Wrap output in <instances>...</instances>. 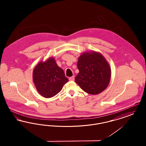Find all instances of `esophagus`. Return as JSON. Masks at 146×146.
I'll return each mask as SVG.
<instances>
[{"label":"esophagus","instance_id":"obj_1","mask_svg":"<svg viewBox=\"0 0 146 146\" xmlns=\"http://www.w3.org/2000/svg\"><path fill=\"white\" fill-rule=\"evenodd\" d=\"M69 80L70 81H73L74 80V76H72L69 78Z\"/></svg>","mask_w":146,"mask_h":146}]
</instances>
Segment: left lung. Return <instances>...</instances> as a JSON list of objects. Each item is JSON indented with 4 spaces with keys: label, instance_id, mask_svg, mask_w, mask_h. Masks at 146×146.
<instances>
[{
    "label": "left lung",
    "instance_id": "8db88e82",
    "mask_svg": "<svg viewBox=\"0 0 146 146\" xmlns=\"http://www.w3.org/2000/svg\"><path fill=\"white\" fill-rule=\"evenodd\" d=\"M77 67L79 72L75 81L85 92L97 95L107 88L111 80V70L101 54L96 51L84 52L79 56Z\"/></svg>",
    "mask_w": 146,
    "mask_h": 146
}]
</instances>
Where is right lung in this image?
<instances>
[{
	"label": "right lung",
	"mask_w": 146,
	"mask_h": 146,
	"mask_svg": "<svg viewBox=\"0 0 146 146\" xmlns=\"http://www.w3.org/2000/svg\"><path fill=\"white\" fill-rule=\"evenodd\" d=\"M33 80L38 92L45 98L55 96L68 82L63 70L52 57L37 64L33 72Z\"/></svg>",
	"instance_id": "1"
}]
</instances>
